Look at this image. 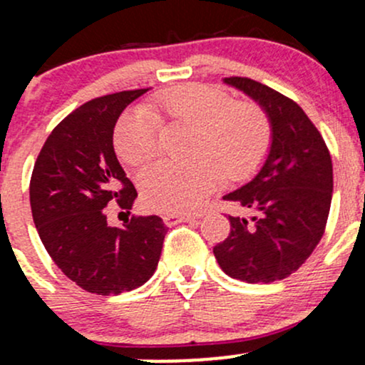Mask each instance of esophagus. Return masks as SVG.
<instances>
[{"label": "esophagus", "instance_id": "esophagus-1", "mask_svg": "<svg viewBox=\"0 0 365 365\" xmlns=\"http://www.w3.org/2000/svg\"><path fill=\"white\" fill-rule=\"evenodd\" d=\"M195 220V216L192 215H177V212H168V215H163V221L166 225H175V223H182V221H192Z\"/></svg>", "mask_w": 365, "mask_h": 365}]
</instances>
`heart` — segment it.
I'll list each match as a JSON object with an SVG mask.
<instances>
[{
    "label": "heart",
    "instance_id": "obj_1",
    "mask_svg": "<svg viewBox=\"0 0 365 365\" xmlns=\"http://www.w3.org/2000/svg\"><path fill=\"white\" fill-rule=\"evenodd\" d=\"M195 130L194 159L163 161L140 177L144 204L154 211H197L228 178H244L259 168L271 148V121L259 104L233 101L225 91L200 83L158 94L145 108L125 115L115 128V149L130 166H145L161 149V127Z\"/></svg>",
    "mask_w": 365,
    "mask_h": 365
}]
</instances>
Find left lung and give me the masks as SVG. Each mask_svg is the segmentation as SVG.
Instances as JSON below:
<instances>
[{
  "mask_svg": "<svg viewBox=\"0 0 365 365\" xmlns=\"http://www.w3.org/2000/svg\"><path fill=\"white\" fill-rule=\"evenodd\" d=\"M225 82L261 104L273 140L252 182L223 197L252 216H228L230 235L212 252L232 278L273 283L295 273L319 244L333 197V165L319 130L295 101L252 78Z\"/></svg>",
  "mask_w": 365,
  "mask_h": 365,
  "instance_id": "obj_1",
  "label": "left lung"
}]
</instances>
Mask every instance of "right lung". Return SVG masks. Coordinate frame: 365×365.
Returning a JSON list of instances; mask_svg holds the SVG:
<instances>
[{
	"mask_svg": "<svg viewBox=\"0 0 365 365\" xmlns=\"http://www.w3.org/2000/svg\"><path fill=\"white\" fill-rule=\"evenodd\" d=\"M149 89L96 98L70 113L44 142L31 177V209L51 259L86 292L118 295L139 288L158 267L166 226L132 216L110 226L113 202L130 211L137 190L113 148L121 111Z\"/></svg>",
	"mask_w": 365,
	"mask_h": 365,
	"instance_id": "add662e5",
	"label": "right lung"
}]
</instances>
